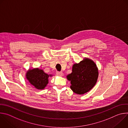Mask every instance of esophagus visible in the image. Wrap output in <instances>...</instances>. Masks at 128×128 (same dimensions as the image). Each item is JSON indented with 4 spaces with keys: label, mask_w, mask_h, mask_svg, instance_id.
<instances>
[{
    "label": "esophagus",
    "mask_w": 128,
    "mask_h": 128,
    "mask_svg": "<svg viewBox=\"0 0 128 128\" xmlns=\"http://www.w3.org/2000/svg\"><path fill=\"white\" fill-rule=\"evenodd\" d=\"M56 74L58 76H63V73L62 72H59V71H57L56 72Z\"/></svg>",
    "instance_id": "obj_1"
}]
</instances>
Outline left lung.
<instances>
[{
	"instance_id": "obj_1",
	"label": "left lung",
	"mask_w": 128,
	"mask_h": 128,
	"mask_svg": "<svg viewBox=\"0 0 128 128\" xmlns=\"http://www.w3.org/2000/svg\"><path fill=\"white\" fill-rule=\"evenodd\" d=\"M71 74L67 76L70 81V88L74 93L82 95L92 89L97 82L98 69L95 62L84 58L79 63L74 64Z\"/></svg>"
}]
</instances>
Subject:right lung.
<instances>
[{
    "label": "right lung",
    "mask_w": 128,
    "mask_h": 128,
    "mask_svg": "<svg viewBox=\"0 0 128 128\" xmlns=\"http://www.w3.org/2000/svg\"><path fill=\"white\" fill-rule=\"evenodd\" d=\"M51 76L38 68L28 70L26 74L29 82L38 90L44 88L48 82V77Z\"/></svg>",
    "instance_id": "1"
}]
</instances>
